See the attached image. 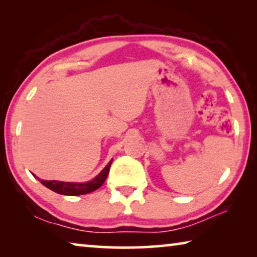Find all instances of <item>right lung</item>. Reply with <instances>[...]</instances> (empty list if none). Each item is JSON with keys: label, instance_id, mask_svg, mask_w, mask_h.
I'll return each instance as SVG.
<instances>
[{"label": "right lung", "instance_id": "obj_1", "mask_svg": "<svg viewBox=\"0 0 257 257\" xmlns=\"http://www.w3.org/2000/svg\"><path fill=\"white\" fill-rule=\"evenodd\" d=\"M113 159L107 163L105 168L103 169L102 172L99 173L97 177H95L93 180L88 182H82V184H78V182H62V181H56V180H40L43 185L47 188L55 191V193L61 195H68V196H78V195H85L89 194L92 191L98 189L101 187L104 181L106 180V177L110 171V167Z\"/></svg>", "mask_w": 257, "mask_h": 257}]
</instances>
